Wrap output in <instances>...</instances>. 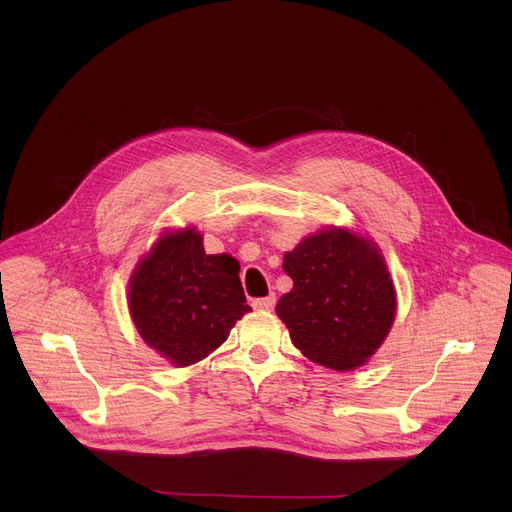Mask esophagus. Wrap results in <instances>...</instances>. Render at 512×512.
<instances>
[{
  "label": "esophagus",
  "instance_id": "obj_1",
  "mask_svg": "<svg viewBox=\"0 0 512 512\" xmlns=\"http://www.w3.org/2000/svg\"><path fill=\"white\" fill-rule=\"evenodd\" d=\"M253 308L255 310H273L275 308V294L267 296V298H257L253 300Z\"/></svg>",
  "mask_w": 512,
  "mask_h": 512
}]
</instances>
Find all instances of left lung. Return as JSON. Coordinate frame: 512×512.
Wrapping results in <instances>:
<instances>
[{
	"instance_id": "left-lung-1",
	"label": "left lung",
	"mask_w": 512,
	"mask_h": 512,
	"mask_svg": "<svg viewBox=\"0 0 512 512\" xmlns=\"http://www.w3.org/2000/svg\"><path fill=\"white\" fill-rule=\"evenodd\" d=\"M294 289L277 302L291 342L310 360L350 371L381 346L395 318V289L377 247L334 229L285 253Z\"/></svg>"
}]
</instances>
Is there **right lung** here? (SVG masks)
Segmentation results:
<instances>
[{"instance_id": "obj_1", "label": "right lung", "mask_w": 512, "mask_h": 512, "mask_svg": "<svg viewBox=\"0 0 512 512\" xmlns=\"http://www.w3.org/2000/svg\"><path fill=\"white\" fill-rule=\"evenodd\" d=\"M141 338L178 367L221 346L249 304L231 255H206L194 229L162 237L129 283Z\"/></svg>"}]
</instances>
